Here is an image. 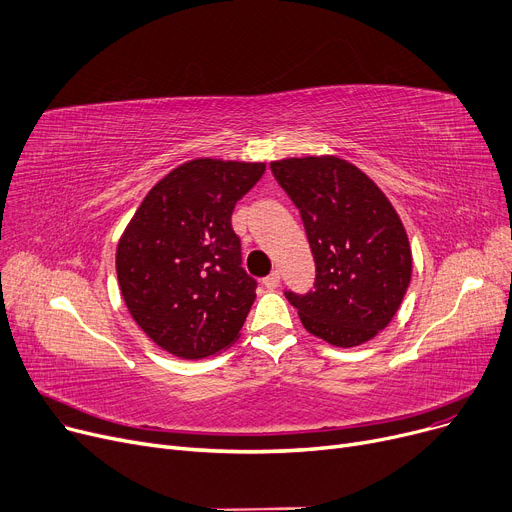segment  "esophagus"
<instances>
[{
    "mask_svg": "<svg viewBox=\"0 0 512 512\" xmlns=\"http://www.w3.org/2000/svg\"><path fill=\"white\" fill-rule=\"evenodd\" d=\"M263 286H265L267 290L278 288V286H280V272H272L270 276L263 278Z\"/></svg>",
    "mask_w": 512,
    "mask_h": 512,
    "instance_id": "obj_1",
    "label": "esophagus"
}]
</instances>
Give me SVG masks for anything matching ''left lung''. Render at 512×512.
I'll return each instance as SVG.
<instances>
[{
    "mask_svg": "<svg viewBox=\"0 0 512 512\" xmlns=\"http://www.w3.org/2000/svg\"><path fill=\"white\" fill-rule=\"evenodd\" d=\"M301 211L315 261L313 290L286 299L309 334L359 346L382 332L411 282V247L398 213L359 168L332 155L270 164Z\"/></svg>",
    "mask_w": 512,
    "mask_h": 512,
    "instance_id": "obj_1",
    "label": "left lung"
}]
</instances>
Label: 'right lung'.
Masks as SVG:
<instances>
[{
  "mask_svg": "<svg viewBox=\"0 0 512 512\" xmlns=\"http://www.w3.org/2000/svg\"><path fill=\"white\" fill-rule=\"evenodd\" d=\"M265 164L193 159L161 178L132 215L116 251L124 303L139 328L180 359L230 346L255 301L232 211Z\"/></svg>",
  "mask_w": 512,
  "mask_h": 512,
  "instance_id": "right-lung-1",
  "label": "right lung"
}]
</instances>
